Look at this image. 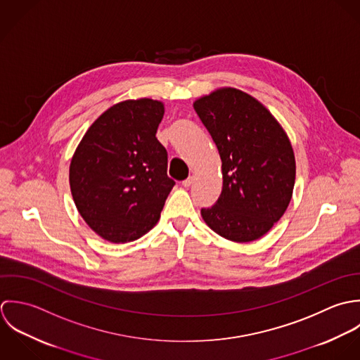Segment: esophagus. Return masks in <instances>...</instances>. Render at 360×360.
<instances>
[{
    "instance_id": "obj_1",
    "label": "esophagus",
    "mask_w": 360,
    "mask_h": 360,
    "mask_svg": "<svg viewBox=\"0 0 360 360\" xmlns=\"http://www.w3.org/2000/svg\"><path fill=\"white\" fill-rule=\"evenodd\" d=\"M193 182H195V176H189L188 179H185V181L182 182V185H184L185 188H189V186L193 185Z\"/></svg>"
}]
</instances>
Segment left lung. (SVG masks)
Segmentation results:
<instances>
[{
	"instance_id": "8db88e82",
	"label": "left lung",
	"mask_w": 360,
	"mask_h": 360,
	"mask_svg": "<svg viewBox=\"0 0 360 360\" xmlns=\"http://www.w3.org/2000/svg\"><path fill=\"white\" fill-rule=\"evenodd\" d=\"M193 108L222 162L221 195L202 217L228 240H256L284 216L292 198L296 165L287 134L260 101L233 87L198 98Z\"/></svg>"
}]
</instances>
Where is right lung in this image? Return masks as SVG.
<instances>
[{"label":"right lung","mask_w":360,"mask_h":360,"mask_svg":"<svg viewBox=\"0 0 360 360\" xmlns=\"http://www.w3.org/2000/svg\"><path fill=\"white\" fill-rule=\"evenodd\" d=\"M158 100H125L104 111L76 147L70 167L73 202L86 224L112 243L143 236L160 219L175 182L155 138Z\"/></svg>","instance_id":"right-lung-1"}]
</instances>
